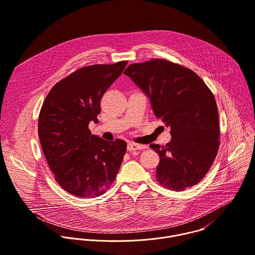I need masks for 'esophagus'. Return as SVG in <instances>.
I'll use <instances>...</instances> for the list:
<instances>
[{
	"label": "esophagus",
	"instance_id": "esophagus-1",
	"mask_svg": "<svg viewBox=\"0 0 255 255\" xmlns=\"http://www.w3.org/2000/svg\"><path fill=\"white\" fill-rule=\"evenodd\" d=\"M143 148H146V146L142 145V144H137V143H134V142H129L128 144V151H135V150H139V149H143Z\"/></svg>",
	"mask_w": 255,
	"mask_h": 255
}]
</instances>
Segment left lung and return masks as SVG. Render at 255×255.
Wrapping results in <instances>:
<instances>
[{
  "mask_svg": "<svg viewBox=\"0 0 255 255\" xmlns=\"http://www.w3.org/2000/svg\"><path fill=\"white\" fill-rule=\"evenodd\" d=\"M124 74L149 97L155 116L171 129L169 143L150 144L160 158L157 182L173 191L198 184L220 147L219 111L212 91L194 71L165 59L130 64Z\"/></svg>",
  "mask_w": 255,
  "mask_h": 255,
  "instance_id": "1",
  "label": "left lung"
}]
</instances>
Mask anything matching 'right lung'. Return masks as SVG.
<instances>
[{"label": "right lung", "mask_w": 255, "mask_h": 255, "mask_svg": "<svg viewBox=\"0 0 255 255\" xmlns=\"http://www.w3.org/2000/svg\"><path fill=\"white\" fill-rule=\"evenodd\" d=\"M128 61L95 64L69 74L51 88L38 117V136L48 166L66 192L81 198L106 193L127 151L122 139L106 141L91 133L101 100Z\"/></svg>", "instance_id": "right-lung-1"}]
</instances>
